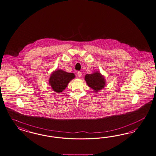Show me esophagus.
I'll return each mask as SVG.
<instances>
[{
    "label": "esophagus",
    "instance_id": "1",
    "mask_svg": "<svg viewBox=\"0 0 156 156\" xmlns=\"http://www.w3.org/2000/svg\"><path fill=\"white\" fill-rule=\"evenodd\" d=\"M77 76L78 77H80L82 76V73L80 71H78L77 73Z\"/></svg>",
    "mask_w": 156,
    "mask_h": 156
}]
</instances>
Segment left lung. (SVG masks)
I'll return each mask as SVG.
<instances>
[{"label":"left lung","instance_id":"left-lung-1","mask_svg":"<svg viewBox=\"0 0 156 156\" xmlns=\"http://www.w3.org/2000/svg\"><path fill=\"white\" fill-rule=\"evenodd\" d=\"M85 79L87 85L95 92L104 89L105 87V78L99 72H96L91 74H86Z\"/></svg>","mask_w":156,"mask_h":156}]
</instances>
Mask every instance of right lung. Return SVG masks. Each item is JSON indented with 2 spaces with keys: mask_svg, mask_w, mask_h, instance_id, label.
<instances>
[{
  "mask_svg": "<svg viewBox=\"0 0 156 156\" xmlns=\"http://www.w3.org/2000/svg\"><path fill=\"white\" fill-rule=\"evenodd\" d=\"M75 78L73 73H69L62 70H58L52 73L49 79V84L57 93L65 90L69 82Z\"/></svg>",
  "mask_w": 156,
  "mask_h": 156,
  "instance_id": "add662e5",
  "label": "right lung"
}]
</instances>
